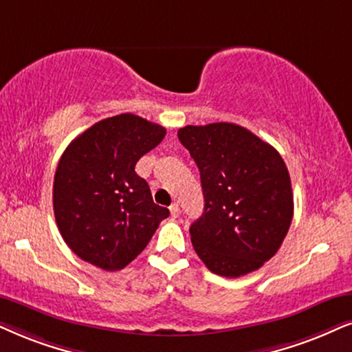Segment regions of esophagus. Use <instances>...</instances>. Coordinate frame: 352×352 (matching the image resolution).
<instances>
[{"instance_id":"1","label":"esophagus","mask_w":352,"mask_h":352,"mask_svg":"<svg viewBox=\"0 0 352 352\" xmlns=\"http://www.w3.org/2000/svg\"><path fill=\"white\" fill-rule=\"evenodd\" d=\"M170 216L172 217H179L180 216V206L177 203H173L170 206Z\"/></svg>"}]
</instances>
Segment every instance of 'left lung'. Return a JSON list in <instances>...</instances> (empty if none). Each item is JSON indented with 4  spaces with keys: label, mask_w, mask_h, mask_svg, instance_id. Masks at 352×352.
I'll return each mask as SVG.
<instances>
[{
    "label": "left lung",
    "mask_w": 352,
    "mask_h": 352,
    "mask_svg": "<svg viewBox=\"0 0 352 352\" xmlns=\"http://www.w3.org/2000/svg\"><path fill=\"white\" fill-rule=\"evenodd\" d=\"M199 168L204 211L191 243L212 273L239 278L279 250L292 214L291 177L283 157L247 128L209 123L179 130Z\"/></svg>",
    "instance_id": "1"
}]
</instances>
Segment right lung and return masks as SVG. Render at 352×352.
I'll use <instances>...</instances> for the list:
<instances>
[{
	"mask_svg": "<svg viewBox=\"0 0 352 352\" xmlns=\"http://www.w3.org/2000/svg\"><path fill=\"white\" fill-rule=\"evenodd\" d=\"M164 136L161 124L122 113L92 124L65 149L53 182V211L61 237L81 260L105 271L124 268L168 216L135 172Z\"/></svg>",
	"mask_w": 352,
	"mask_h": 352,
	"instance_id": "add662e5",
	"label": "right lung"
}]
</instances>
